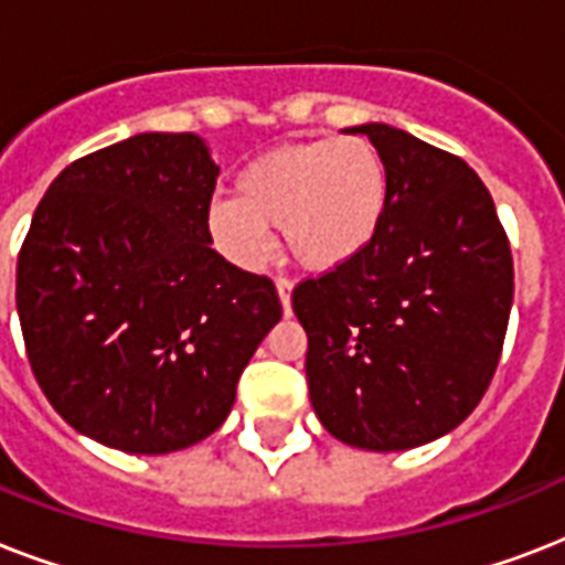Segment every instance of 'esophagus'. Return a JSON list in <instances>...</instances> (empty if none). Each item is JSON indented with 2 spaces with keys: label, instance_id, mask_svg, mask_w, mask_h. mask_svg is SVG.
I'll return each mask as SVG.
<instances>
[{
  "label": "esophagus",
  "instance_id": "34e87169",
  "mask_svg": "<svg viewBox=\"0 0 565 565\" xmlns=\"http://www.w3.org/2000/svg\"><path fill=\"white\" fill-rule=\"evenodd\" d=\"M275 290H278V299H281L284 313H290V292H292V281H287V278H278V281H275Z\"/></svg>",
  "mask_w": 565,
  "mask_h": 565
}]
</instances>
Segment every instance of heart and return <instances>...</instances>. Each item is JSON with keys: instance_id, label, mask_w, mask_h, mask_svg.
I'll return each mask as SVG.
<instances>
[{"instance_id": "b5f03b06", "label": "heart", "mask_w": 565, "mask_h": 565, "mask_svg": "<svg viewBox=\"0 0 565 565\" xmlns=\"http://www.w3.org/2000/svg\"><path fill=\"white\" fill-rule=\"evenodd\" d=\"M234 190L207 204L204 225L213 246L246 269L273 252L269 228H281L305 269H340L370 248L390 207L384 154L363 137L273 149L243 167Z\"/></svg>"}]
</instances>
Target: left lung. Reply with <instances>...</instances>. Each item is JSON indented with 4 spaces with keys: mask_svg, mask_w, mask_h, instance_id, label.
Segmentation results:
<instances>
[{
    "mask_svg": "<svg viewBox=\"0 0 565 565\" xmlns=\"http://www.w3.org/2000/svg\"><path fill=\"white\" fill-rule=\"evenodd\" d=\"M390 207L370 248L292 290L310 404L331 437L404 451L455 430L487 393L513 308V255L466 161L384 122Z\"/></svg>",
    "mask_w": 565,
    "mask_h": 565,
    "instance_id": "left-lung-1",
    "label": "left lung"
}]
</instances>
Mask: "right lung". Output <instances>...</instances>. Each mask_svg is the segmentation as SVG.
<instances>
[{
  "mask_svg": "<svg viewBox=\"0 0 565 565\" xmlns=\"http://www.w3.org/2000/svg\"><path fill=\"white\" fill-rule=\"evenodd\" d=\"M220 167L199 135L146 131L70 163L17 260L31 372L78 434L170 455L228 419L281 319L273 281L211 248Z\"/></svg>",
  "mask_w": 565,
  "mask_h": 565,
  "instance_id": "add662e5",
  "label": "right lung"
}]
</instances>
